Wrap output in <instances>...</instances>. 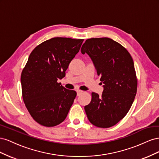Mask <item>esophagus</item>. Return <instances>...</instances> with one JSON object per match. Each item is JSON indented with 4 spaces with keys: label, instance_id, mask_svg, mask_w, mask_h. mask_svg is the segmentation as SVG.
Instances as JSON below:
<instances>
[{
    "label": "esophagus",
    "instance_id": "esophagus-1",
    "mask_svg": "<svg viewBox=\"0 0 159 159\" xmlns=\"http://www.w3.org/2000/svg\"><path fill=\"white\" fill-rule=\"evenodd\" d=\"M83 92H84V91H81V90H77V94H78V96L80 95Z\"/></svg>",
    "mask_w": 159,
    "mask_h": 159
}]
</instances>
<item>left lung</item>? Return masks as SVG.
Returning a JSON list of instances; mask_svg holds the SVG:
<instances>
[{
	"label": "left lung",
	"instance_id": "8db88e82",
	"mask_svg": "<svg viewBox=\"0 0 159 159\" xmlns=\"http://www.w3.org/2000/svg\"><path fill=\"white\" fill-rule=\"evenodd\" d=\"M81 52L89 56L104 84L102 95L91 93V102L84 107L86 115L96 127H112L127 115L137 93L132 57L125 48L109 38L86 40Z\"/></svg>",
	"mask_w": 159,
	"mask_h": 159
}]
</instances>
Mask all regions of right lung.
Instances as JSON below:
<instances>
[{"label": "right lung", "mask_w": 159, "mask_h": 159, "mask_svg": "<svg viewBox=\"0 0 159 159\" xmlns=\"http://www.w3.org/2000/svg\"><path fill=\"white\" fill-rule=\"evenodd\" d=\"M84 39L56 37L32 50L21 74L24 103L32 117L44 127L63 122L77 93L57 82L66 75L70 61Z\"/></svg>", "instance_id": "add662e5"}]
</instances>
